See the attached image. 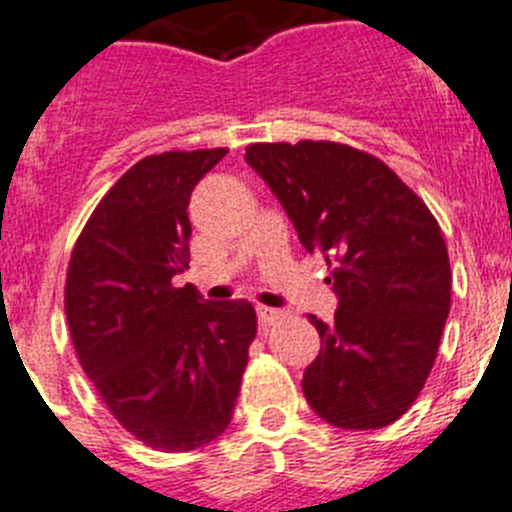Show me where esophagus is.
Masks as SVG:
<instances>
[{
    "instance_id": "esophagus-1",
    "label": "esophagus",
    "mask_w": 512,
    "mask_h": 512,
    "mask_svg": "<svg viewBox=\"0 0 512 512\" xmlns=\"http://www.w3.org/2000/svg\"><path fill=\"white\" fill-rule=\"evenodd\" d=\"M257 318H260L262 326H272V323H278L280 318H285V310L267 308V305H257Z\"/></svg>"
}]
</instances>
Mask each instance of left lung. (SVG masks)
Returning a JSON list of instances; mask_svg holds the SVG:
<instances>
[{"label":"left lung","instance_id":"1","mask_svg":"<svg viewBox=\"0 0 512 512\" xmlns=\"http://www.w3.org/2000/svg\"><path fill=\"white\" fill-rule=\"evenodd\" d=\"M245 161L331 267L338 310L308 315L321 353L303 374L313 412L341 429L396 422L424 389L450 315L452 270L427 204L376 156L336 141L252 143Z\"/></svg>","mask_w":512,"mask_h":512}]
</instances>
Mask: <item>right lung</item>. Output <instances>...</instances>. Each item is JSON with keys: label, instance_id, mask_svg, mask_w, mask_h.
Instances as JSON below:
<instances>
[{"label": "right lung", "instance_id": "right-lung-1", "mask_svg": "<svg viewBox=\"0 0 512 512\" xmlns=\"http://www.w3.org/2000/svg\"><path fill=\"white\" fill-rule=\"evenodd\" d=\"M227 148L166 151L133 164L73 247L65 315L75 353L123 429L161 452L217 439L232 422L255 341L247 300L209 303L189 267V199Z\"/></svg>", "mask_w": 512, "mask_h": 512}]
</instances>
